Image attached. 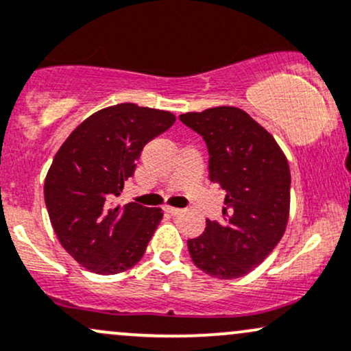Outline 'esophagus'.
I'll list each match as a JSON object with an SVG mask.
<instances>
[{
  "label": "esophagus",
  "mask_w": 351,
  "mask_h": 351,
  "mask_svg": "<svg viewBox=\"0 0 351 351\" xmlns=\"http://www.w3.org/2000/svg\"><path fill=\"white\" fill-rule=\"evenodd\" d=\"M165 211H167V213H169V215H178L180 213V211H182V210H180V208H175V206H165Z\"/></svg>",
  "instance_id": "34e87169"
}]
</instances>
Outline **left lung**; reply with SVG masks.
I'll return each mask as SVG.
<instances>
[{"mask_svg": "<svg viewBox=\"0 0 351 351\" xmlns=\"http://www.w3.org/2000/svg\"><path fill=\"white\" fill-rule=\"evenodd\" d=\"M180 119L203 136L210 180L226 191L223 221L206 219L203 234L188 240V252L206 275L240 278L273 252L287 230L288 160L275 138L240 108L217 106Z\"/></svg>", "mask_w": 351, "mask_h": 351, "instance_id": "8db88e82", "label": "left lung"}]
</instances>
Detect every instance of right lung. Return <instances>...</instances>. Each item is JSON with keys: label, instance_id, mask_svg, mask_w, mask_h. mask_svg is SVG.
<instances>
[{"label": "right lung", "instance_id": "obj_1", "mask_svg": "<svg viewBox=\"0 0 351 351\" xmlns=\"http://www.w3.org/2000/svg\"><path fill=\"white\" fill-rule=\"evenodd\" d=\"M175 114L134 103L108 106L75 128L53 158L45 203L61 246L99 275L126 271L145 255L161 208L114 206L143 146L167 132Z\"/></svg>", "mask_w": 351, "mask_h": 351}]
</instances>
